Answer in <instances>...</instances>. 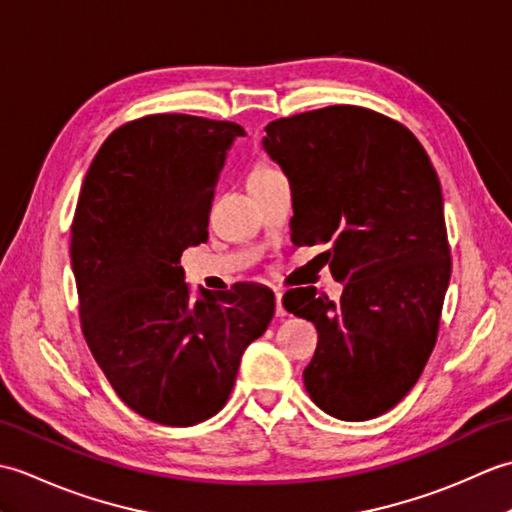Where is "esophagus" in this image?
I'll return each instance as SVG.
<instances>
[{
  "instance_id": "esophagus-1",
  "label": "esophagus",
  "mask_w": 512,
  "mask_h": 512,
  "mask_svg": "<svg viewBox=\"0 0 512 512\" xmlns=\"http://www.w3.org/2000/svg\"><path fill=\"white\" fill-rule=\"evenodd\" d=\"M275 306H277V317H286V310L281 306V292L275 290Z\"/></svg>"
}]
</instances>
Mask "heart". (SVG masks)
I'll use <instances>...</instances> for the list:
<instances>
[{
    "instance_id": "heart-1",
    "label": "heart",
    "mask_w": 512,
    "mask_h": 512,
    "mask_svg": "<svg viewBox=\"0 0 512 512\" xmlns=\"http://www.w3.org/2000/svg\"><path fill=\"white\" fill-rule=\"evenodd\" d=\"M273 171H277V169H275V167H270V165H257L253 171H250L248 180H250V178H262V176H268V173H273Z\"/></svg>"
}]
</instances>
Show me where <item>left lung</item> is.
I'll return each instance as SVG.
<instances>
[{
    "label": "left lung",
    "instance_id": "1",
    "mask_svg": "<svg viewBox=\"0 0 512 512\" xmlns=\"http://www.w3.org/2000/svg\"><path fill=\"white\" fill-rule=\"evenodd\" d=\"M264 149L292 189V239L330 244L343 295L292 288L284 308L314 323L303 383L339 420L396 407L436 347L451 246L438 173L409 129L358 105H330L266 125Z\"/></svg>",
    "mask_w": 512,
    "mask_h": 512
}]
</instances>
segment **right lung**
Instances as JSON below:
<instances>
[{
  "label": "right lung",
  "instance_id": "add662e5",
  "mask_svg": "<svg viewBox=\"0 0 512 512\" xmlns=\"http://www.w3.org/2000/svg\"><path fill=\"white\" fill-rule=\"evenodd\" d=\"M231 121L149 114L105 138L72 220V270L83 336L129 409L167 424L209 420L231 396L239 361L275 314L255 284L202 290L184 284V248L209 237V213Z\"/></svg>",
  "mask_w": 512,
  "mask_h": 512
}]
</instances>
